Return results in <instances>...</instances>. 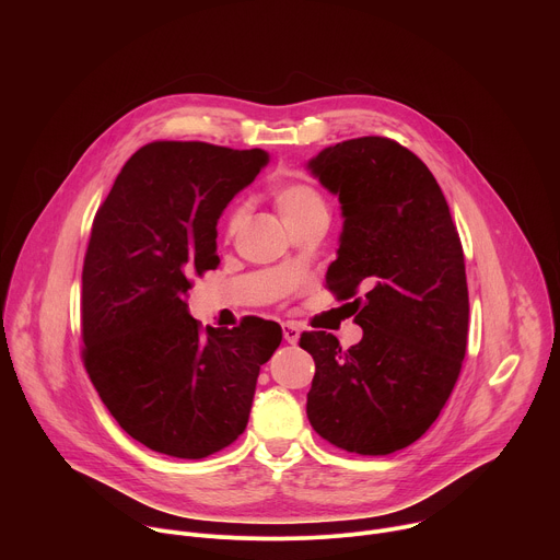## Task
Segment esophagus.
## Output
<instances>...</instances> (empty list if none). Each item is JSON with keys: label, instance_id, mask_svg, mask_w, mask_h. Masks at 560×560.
I'll return each mask as SVG.
<instances>
[{"label": "esophagus", "instance_id": "1", "mask_svg": "<svg viewBox=\"0 0 560 560\" xmlns=\"http://www.w3.org/2000/svg\"><path fill=\"white\" fill-rule=\"evenodd\" d=\"M281 328H283V339H285L288 343H296V341H299L301 330H299L294 324H283Z\"/></svg>", "mask_w": 560, "mask_h": 560}]
</instances>
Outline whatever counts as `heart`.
Returning <instances> with one entry per match:
<instances>
[{"label":"heart","mask_w":560,"mask_h":560,"mask_svg":"<svg viewBox=\"0 0 560 560\" xmlns=\"http://www.w3.org/2000/svg\"><path fill=\"white\" fill-rule=\"evenodd\" d=\"M275 206L285 225L310 219V217H318V214L328 217L326 199L318 195V190H314L312 186L301 184V182H285V184L277 186ZM244 219H246V206L234 203L223 219V228H221L223 238H232L238 232V228H242Z\"/></svg>","instance_id":"heart-1"}]
</instances>
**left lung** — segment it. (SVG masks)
I'll return each mask as SVG.
<instances>
[{"mask_svg": "<svg viewBox=\"0 0 560 560\" xmlns=\"http://www.w3.org/2000/svg\"><path fill=\"white\" fill-rule=\"evenodd\" d=\"M307 171L339 197L343 232L326 283L352 299L363 328L348 350L335 335H301L316 368L307 419L346 452L385 456L430 430L458 378L469 318L460 238L434 175L392 139L324 148Z\"/></svg>", "mask_w": 560, "mask_h": 560, "instance_id": "8db88e82", "label": "left lung"}]
</instances>
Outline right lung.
I'll return each mask as SVG.
<instances>
[{
	"label": "right lung",
	"instance_id": "obj_1",
	"mask_svg": "<svg viewBox=\"0 0 560 560\" xmlns=\"http://www.w3.org/2000/svg\"><path fill=\"white\" fill-rule=\"evenodd\" d=\"M268 164L261 148L154 141L139 148L95 214L82 272L84 365L135 441L206 458L248 425L261 365L281 343L275 322L201 328L192 277L214 270L217 221Z\"/></svg>",
	"mask_w": 560,
	"mask_h": 560
}]
</instances>
